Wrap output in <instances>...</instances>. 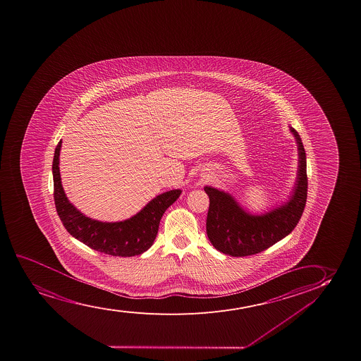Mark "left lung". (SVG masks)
Returning a JSON list of instances; mask_svg holds the SVG:
<instances>
[{
  "label": "left lung",
  "mask_w": 361,
  "mask_h": 361,
  "mask_svg": "<svg viewBox=\"0 0 361 361\" xmlns=\"http://www.w3.org/2000/svg\"><path fill=\"white\" fill-rule=\"evenodd\" d=\"M298 149V169L295 188L288 200L261 214L243 209L229 192L204 187L209 197L206 231L213 247L233 257L262 252L286 238L300 221L305 207L308 178L307 157L298 132L290 127Z\"/></svg>",
  "instance_id": "1"
}]
</instances>
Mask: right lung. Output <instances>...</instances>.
Wrapping results in <instances>:
<instances>
[{
  "instance_id": "1",
  "label": "right lung",
  "mask_w": 361,
  "mask_h": 361,
  "mask_svg": "<svg viewBox=\"0 0 361 361\" xmlns=\"http://www.w3.org/2000/svg\"><path fill=\"white\" fill-rule=\"evenodd\" d=\"M61 148V140L53 157V195L58 216L69 234L92 250L110 256H138L152 247L162 214L178 199L182 190L173 189L162 192L149 201L140 212L125 221H97L78 211L66 197L59 171Z\"/></svg>"
}]
</instances>
